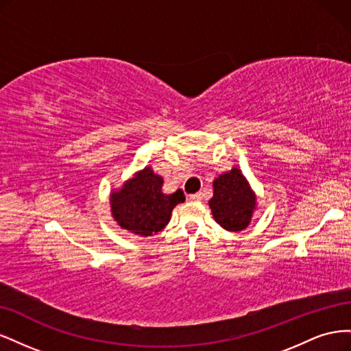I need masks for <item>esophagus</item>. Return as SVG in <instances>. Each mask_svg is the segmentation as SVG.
Instances as JSON below:
<instances>
[{
    "label": "esophagus",
    "mask_w": 351,
    "mask_h": 351,
    "mask_svg": "<svg viewBox=\"0 0 351 351\" xmlns=\"http://www.w3.org/2000/svg\"><path fill=\"white\" fill-rule=\"evenodd\" d=\"M189 199L193 200V202H197L202 199V195L200 193H193V195H189Z\"/></svg>",
    "instance_id": "esophagus-1"
}]
</instances>
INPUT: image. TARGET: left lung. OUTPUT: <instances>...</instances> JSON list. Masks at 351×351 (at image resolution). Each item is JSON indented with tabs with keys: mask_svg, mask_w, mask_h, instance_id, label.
<instances>
[{
	"mask_svg": "<svg viewBox=\"0 0 351 351\" xmlns=\"http://www.w3.org/2000/svg\"><path fill=\"white\" fill-rule=\"evenodd\" d=\"M209 208L214 219L224 230L239 232L247 228L256 209V195L239 168L215 178Z\"/></svg>",
	"mask_w": 351,
	"mask_h": 351,
	"instance_id": "left-lung-1",
	"label": "left lung"
}]
</instances>
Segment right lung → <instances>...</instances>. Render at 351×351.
Segmentation results:
<instances>
[{"instance_id": "1", "label": "right lung", "mask_w": 351, "mask_h": 351, "mask_svg": "<svg viewBox=\"0 0 351 351\" xmlns=\"http://www.w3.org/2000/svg\"><path fill=\"white\" fill-rule=\"evenodd\" d=\"M162 184V177L155 174L151 167H146L127 180L120 190L112 192L110 204L117 224L142 237L154 236L164 230L174 206L183 204L186 197L180 189L165 195Z\"/></svg>"}]
</instances>
